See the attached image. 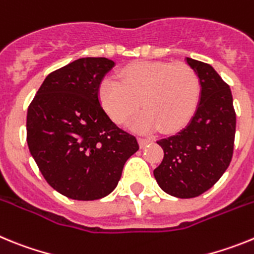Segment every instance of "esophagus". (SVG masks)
<instances>
[{"mask_svg":"<svg viewBox=\"0 0 254 254\" xmlns=\"http://www.w3.org/2000/svg\"><path fill=\"white\" fill-rule=\"evenodd\" d=\"M150 138H146V137H140L138 138V142H140V146L141 147H145L147 145V143L150 142Z\"/></svg>","mask_w":254,"mask_h":254,"instance_id":"obj_1","label":"esophagus"}]
</instances>
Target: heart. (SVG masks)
<instances>
[{
  "label": "heart",
  "instance_id": "1",
  "mask_svg": "<svg viewBox=\"0 0 254 254\" xmlns=\"http://www.w3.org/2000/svg\"><path fill=\"white\" fill-rule=\"evenodd\" d=\"M118 78H104L98 93L114 122H127L140 108V100L145 111L132 123L138 131L158 126L163 131H177L196 113L201 81L190 64L137 61L121 68Z\"/></svg>",
  "mask_w": 254,
  "mask_h": 254
}]
</instances>
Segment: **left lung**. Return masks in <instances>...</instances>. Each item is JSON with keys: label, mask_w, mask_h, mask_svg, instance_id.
<instances>
[{"label": "left lung", "mask_w": 254, "mask_h": 254, "mask_svg": "<svg viewBox=\"0 0 254 254\" xmlns=\"http://www.w3.org/2000/svg\"><path fill=\"white\" fill-rule=\"evenodd\" d=\"M187 64L199 76V104L186 128L158 141L164 158L154 170L161 190L178 198L202 194L225 173L237 126L229 85L208 64L188 57Z\"/></svg>", "instance_id": "8db88e82"}]
</instances>
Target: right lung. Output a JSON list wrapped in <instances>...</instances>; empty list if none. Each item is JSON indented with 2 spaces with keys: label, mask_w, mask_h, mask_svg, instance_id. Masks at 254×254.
<instances>
[{
  "label": "right lung",
  "mask_w": 254,
  "mask_h": 254,
  "mask_svg": "<svg viewBox=\"0 0 254 254\" xmlns=\"http://www.w3.org/2000/svg\"><path fill=\"white\" fill-rule=\"evenodd\" d=\"M114 67L104 57L76 60L49 73L28 108L26 141L40 173L61 194L78 201L117 187L137 140L108 117L99 85Z\"/></svg>",
  "instance_id": "obj_1"
}]
</instances>
